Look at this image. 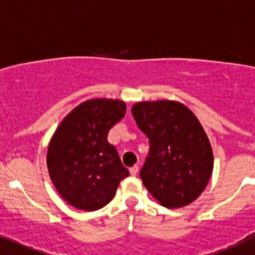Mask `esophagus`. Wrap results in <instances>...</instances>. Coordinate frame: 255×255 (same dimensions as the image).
Listing matches in <instances>:
<instances>
[{
  "label": "esophagus",
  "mask_w": 255,
  "mask_h": 255,
  "mask_svg": "<svg viewBox=\"0 0 255 255\" xmlns=\"http://www.w3.org/2000/svg\"><path fill=\"white\" fill-rule=\"evenodd\" d=\"M129 173L132 175H137L138 174V165H133V167H130Z\"/></svg>",
  "instance_id": "1"
}]
</instances>
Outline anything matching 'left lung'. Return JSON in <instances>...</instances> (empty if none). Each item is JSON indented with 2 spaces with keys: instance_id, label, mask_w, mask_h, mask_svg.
<instances>
[{
  "instance_id": "8db88e82",
  "label": "left lung",
  "mask_w": 255,
  "mask_h": 255,
  "mask_svg": "<svg viewBox=\"0 0 255 255\" xmlns=\"http://www.w3.org/2000/svg\"><path fill=\"white\" fill-rule=\"evenodd\" d=\"M139 129L149 139L139 175L149 193L167 208L196 201L213 170V152L203 127L174 101L139 102L132 107Z\"/></svg>"
}]
</instances>
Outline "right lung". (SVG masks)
I'll return each mask as SVG.
<instances>
[{
  "mask_svg": "<svg viewBox=\"0 0 255 255\" xmlns=\"http://www.w3.org/2000/svg\"><path fill=\"white\" fill-rule=\"evenodd\" d=\"M126 115L118 100H91L75 108L54 132L47 152L49 177L68 204L92 212L110 203L129 175L107 137Z\"/></svg>",
  "mask_w": 255,
  "mask_h": 255,
  "instance_id": "right-lung-1",
  "label": "right lung"
}]
</instances>
